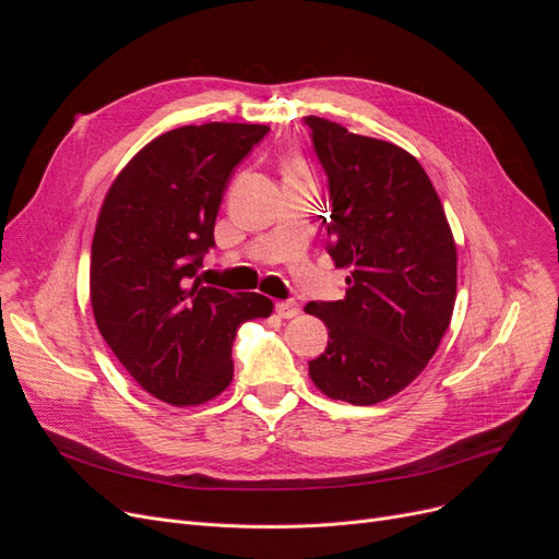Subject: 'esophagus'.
I'll list each match as a JSON object with an SVG mask.
<instances>
[{
    "label": "esophagus",
    "mask_w": 559,
    "mask_h": 559,
    "mask_svg": "<svg viewBox=\"0 0 559 559\" xmlns=\"http://www.w3.org/2000/svg\"><path fill=\"white\" fill-rule=\"evenodd\" d=\"M276 312L283 319H292V317L299 314V306H297V301H278L276 304Z\"/></svg>",
    "instance_id": "34e87169"
}]
</instances>
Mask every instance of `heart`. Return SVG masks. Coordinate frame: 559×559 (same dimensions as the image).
I'll use <instances>...</instances> for the list:
<instances>
[{"label": "heart", "mask_w": 559, "mask_h": 559, "mask_svg": "<svg viewBox=\"0 0 559 559\" xmlns=\"http://www.w3.org/2000/svg\"><path fill=\"white\" fill-rule=\"evenodd\" d=\"M304 171V165L299 158H287L285 160V174H299Z\"/></svg>", "instance_id": "b5f03b06"}]
</instances>
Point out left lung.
Returning a JSON list of instances; mask_svg holds the SVG:
<instances>
[{"label": "left lung", "instance_id": "1", "mask_svg": "<svg viewBox=\"0 0 559 559\" xmlns=\"http://www.w3.org/2000/svg\"><path fill=\"white\" fill-rule=\"evenodd\" d=\"M306 124L329 176V253L350 270L344 299L306 306L329 329L308 373L329 399L373 405L413 383L451 324L455 240L413 154L324 117Z\"/></svg>", "mask_w": 559, "mask_h": 559}]
</instances>
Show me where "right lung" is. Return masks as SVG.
<instances>
[{"label":"right lung","instance_id":"add662e5","mask_svg":"<svg viewBox=\"0 0 559 559\" xmlns=\"http://www.w3.org/2000/svg\"><path fill=\"white\" fill-rule=\"evenodd\" d=\"M264 124L211 122L167 131L117 174L95 226L91 304L115 358L152 396L192 407L233 380L230 348L272 299L190 283L215 245V219L233 167Z\"/></svg>","mask_w":559,"mask_h":559}]
</instances>
